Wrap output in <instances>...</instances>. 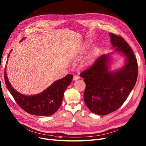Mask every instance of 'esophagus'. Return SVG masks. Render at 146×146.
<instances>
[{
  "label": "esophagus",
  "mask_w": 146,
  "mask_h": 146,
  "mask_svg": "<svg viewBox=\"0 0 146 146\" xmlns=\"http://www.w3.org/2000/svg\"><path fill=\"white\" fill-rule=\"evenodd\" d=\"M80 77L78 76V75H74V77H73V80L74 81H76L80 79Z\"/></svg>",
  "instance_id": "obj_1"
}]
</instances>
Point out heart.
<instances>
[{"label":"heart","instance_id":"heart-1","mask_svg":"<svg viewBox=\"0 0 146 146\" xmlns=\"http://www.w3.org/2000/svg\"><path fill=\"white\" fill-rule=\"evenodd\" d=\"M90 43L88 42H87L86 44H85V45H84L83 46H82L80 49L78 50V54H84L85 51H86V50L90 47ZM97 56V52H96V50H94L92 51H91V52L87 55V56L86 57V58H85L84 60V64L85 65H91L94 61V60H95V58Z\"/></svg>","mask_w":146,"mask_h":146}]
</instances>
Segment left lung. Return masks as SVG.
<instances>
[{
    "label": "left lung",
    "instance_id": "1",
    "mask_svg": "<svg viewBox=\"0 0 146 146\" xmlns=\"http://www.w3.org/2000/svg\"><path fill=\"white\" fill-rule=\"evenodd\" d=\"M109 35L114 50L100 56L80 74L86 84L85 103L91 112L100 115L108 114L123 105L135 86L138 75L137 62L130 46L122 37L112 33ZM115 52L122 54L125 62L123 67L112 71L111 55Z\"/></svg>",
    "mask_w": 146,
    "mask_h": 146
}]
</instances>
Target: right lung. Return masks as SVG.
<instances>
[{"mask_svg":"<svg viewBox=\"0 0 146 146\" xmlns=\"http://www.w3.org/2000/svg\"><path fill=\"white\" fill-rule=\"evenodd\" d=\"M24 39L23 38L21 41ZM10 54H9L8 58ZM4 75L7 88L17 104L26 112L38 116H49L56 112L61 106L64 93L66 88L71 84L73 78L72 75L68 74L63 78L54 82L49 87L39 94L25 96L13 88L8 80L6 69Z\"/></svg>","mask_w":146,"mask_h":146,"instance_id":"add662e5","label":"right lung"}]
</instances>
